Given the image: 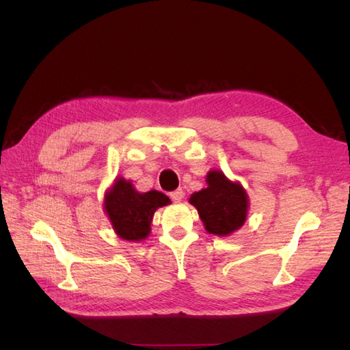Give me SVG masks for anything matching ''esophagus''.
Listing matches in <instances>:
<instances>
[{
  "label": "esophagus",
  "instance_id": "esophagus-1",
  "mask_svg": "<svg viewBox=\"0 0 350 350\" xmlns=\"http://www.w3.org/2000/svg\"><path fill=\"white\" fill-rule=\"evenodd\" d=\"M169 196H171V198L175 201V203H179V201L184 198V191H183L181 188H178V189H175V191H172Z\"/></svg>",
  "mask_w": 350,
  "mask_h": 350
}]
</instances>
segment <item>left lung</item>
Instances as JSON below:
<instances>
[{
    "mask_svg": "<svg viewBox=\"0 0 350 350\" xmlns=\"http://www.w3.org/2000/svg\"><path fill=\"white\" fill-rule=\"evenodd\" d=\"M207 188L189 197L208 234L229 237L245 224L250 198L238 181L230 179L219 169L206 175Z\"/></svg>",
    "mask_w": 350,
    "mask_h": 350,
    "instance_id": "obj_1",
    "label": "left lung"
}]
</instances>
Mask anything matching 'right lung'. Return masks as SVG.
<instances>
[{
    "label": "right lung",
    "instance_id": "1",
    "mask_svg": "<svg viewBox=\"0 0 350 350\" xmlns=\"http://www.w3.org/2000/svg\"><path fill=\"white\" fill-rule=\"evenodd\" d=\"M171 204V200L161 191L140 193L130 179L118 176L107 189L103 210L115 234L124 241L140 242L150 235V225L159 207Z\"/></svg>",
    "mask_w": 350,
    "mask_h": 350
}]
</instances>
